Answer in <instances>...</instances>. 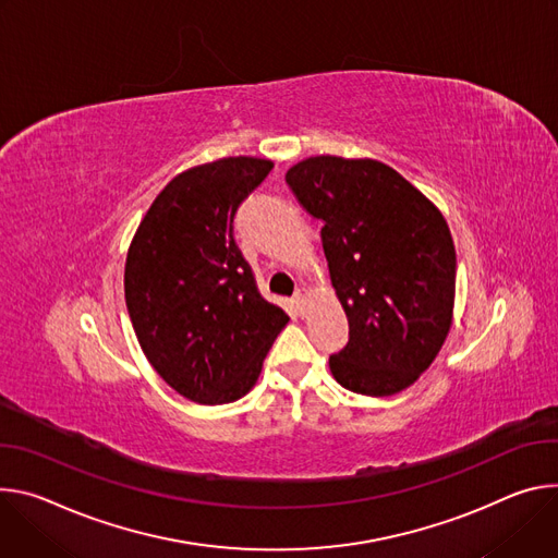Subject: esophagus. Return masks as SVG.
<instances>
[{"mask_svg": "<svg viewBox=\"0 0 558 558\" xmlns=\"http://www.w3.org/2000/svg\"><path fill=\"white\" fill-rule=\"evenodd\" d=\"M307 296H311V290L307 288H299L296 292H294V301H296V305H305V301H307Z\"/></svg>", "mask_w": 558, "mask_h": 558, "instance_id": "obj_1", "label": "esophagus"}]
</instances>
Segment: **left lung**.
<instances>
[{
	"label": "left lung",
	"instance_id": "obj_1",
	"mask_svg": "<svg viewBox=\"0 0 558 558\" xmlns=\"http://www.w3.org/2000/svg\"><path fill=\"white\" fill-rule=\"evenodd\" d=\"M299 206L319 219L330 279L350 337L330 373L367 397L412 386L439 354L454 307L457 253L444 215L375 159L311 157L286 172Z\"/></svg>",
	"mask_w": 558,
	"mask_h": 558
}]
</instances>
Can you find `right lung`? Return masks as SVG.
Segmentation results:
<instances>
[{
	"instance_id": "obj_1",
	"label": "right lung",
	"mask_w": 558,
	"mask_h": 558,
	"mask_svg": "<svg viewBox=\"0 0 558 558\" xmlns=\"http://www.w3.org/2000/svg\"><path fill=\"white\" fill-rule=\"evenodd\" d=\"M270 170L266 159L226 157L177 174L131 243L123 290L140 345L197 403L241 399L288 324L234 241L236 208Z\"/></svg>"
}]
</instances>
